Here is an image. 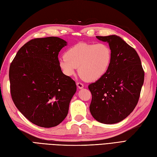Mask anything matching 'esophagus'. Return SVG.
Listing matches in <instances>:
<instances>
[{"label": "esophagus", "instance_id": "obj_1", "mask_svg": "<svg viewBox=\"0 0 157 157\" xmlns=\"http://www.w3.org/2000/svg\"><path fill=\"white\" fill-rule=\"evenodd\" d=\"M77 87H78L79 89H82V88H83V87H84L83 84H82L81 82H77Z\"/></svg>", "mask_w": 157, "mask_h": 157}]
</instances>
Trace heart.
Wrapping results in <instances>:
<instances>
[{
	"label": "heart",
	"mask_w": 157,
	"mask_h": 157,
	"mask_svg": "<svg viewBox=\"0 0 157 157\" xmlns=\"http://www.w3.org/2000/svg\"><path fill=\"white\" fill-rule=\"evenodd\" d=\"M112 51L104 44L78 43L59 59V65L67 76L79 74L88 81H96L107 73L112 62Z\"/></svg>",
	"instance_id": "b5f03b06"
}]
</instances>
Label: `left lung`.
Wrapping results in <instances>:
<instances>
[{"label":"left lung","instance_id":"1","mask_svg":"<svg viewBox=\"0 0 157 157\" xmlns=\"http://www.w3.org/2000/svg\"><path fill=\"white\" fill-rule=\"evenodd\" d=\"M96 38L108 42L112 57L105 75L88 85L92 96L89 108L98 121L116 124L128 117L137 105L145 72L136 51L120 37Z\"/></svg>","mask_w":157,"mask_h":157}]
</instances>
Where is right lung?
<instances>
[{
    "mask_svg": "<svg viewBox=\"0 0 157 157\" xmlns=\"http://www.w3.org/2000/svg\"><path fill=\"white\" fill-rule=\"evenodd\" d=\"M67 41L57 37L36 38L17 52L9 69L10 93L16 108L42 128L61 123L77 85L63 73L58 55Z\"/></svg>",
    "mask_w": 157,
    "mask_h": 157,
    "instance_id": "obj_1",
    "label": "right lung"
}]
</instances>
